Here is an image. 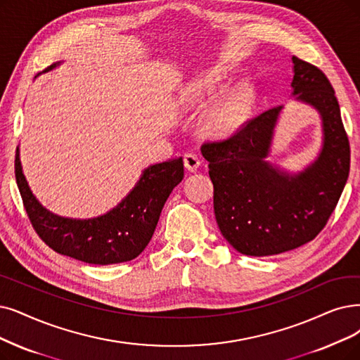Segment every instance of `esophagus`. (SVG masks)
<instances>
[{"label":"esophagus","instance_id":"1","mask_svg":"<svg viewBox=\"0 0 360 360\" xmlns=\"http://www.w3.org/2000/svg\"><path fill=\"white\" fill-rule=\"evenodd\" d=\"M183 161H184V167L188 168V171H191V172H195L199 168V165H200V160L193 153L184 155Z\"/></svg>","mask_w":360,"mask_h":360}]
</instances>
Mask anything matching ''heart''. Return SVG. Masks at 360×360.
Segmentation results:
<instances>
[{
  "label": "heart",
  "instance_id": "obj_1",
  "mask_svg": "<svg viewBox=\"0 0 360 360\" xmlns=\"http://www.w3.org/2000/svg\"><path fill=\"white\" fill-rule=\"evenodd\" d=\"M229 84V72L212 66L184 81L177 91V103L189 112H202ZM255 98L250 84H240L212 105L202 117V130L212 139L233 137L245 124Z\"/></svg>",
  "mask_w": 360,
  "mask_h": 360
}]
</instances>
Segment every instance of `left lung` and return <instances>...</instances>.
<instances>
[{
	"label": "left lung",
	"mask_w": 360,
	"mask_h": 360,
	"mask_svg": "<svg viewBox=\"0 0 360 360\" xmlns=\"http://www.w3.org/2000/svg\"><path fill=\"white\" fill-rule=\"evenodd\" d=\"M291 60V97L321 120V148L307 165L290 171L271 156L283 105L233 137L200 149L210 162L220 232L245 255H275L310 242L325 227L349 177L350 146L333 85L321 69L295 56Z\"/></svg>",
	"instance_id": "1"
}]
</instances>
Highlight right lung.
I'll return each mask as SVG.
<instances>
[{"label": "right lung", "mask_w": 360, "mask_h": 360, "mask_svg": "<svg viewBox=\"0 0 360 360\" xmlns=\"http://www.w3.org/2000/svg\"><path fill=\"white\" fill-rule=\"evenodd\" d=\"M63 62L47 68L49 72ZM16 181L27 215L39 238L62 255L89 264L130 262L148 247L161 211L172 189L183 180V160L152 164L141 171L134 188L118 205L91 219H72L54 214L31 191L16 150Z\"/></svg>", "instance_id": "1"}]
</instances>
